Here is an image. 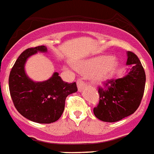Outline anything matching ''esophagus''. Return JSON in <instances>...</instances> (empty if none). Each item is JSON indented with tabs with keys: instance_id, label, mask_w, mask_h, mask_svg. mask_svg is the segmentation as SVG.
Wrapping results in <instances>:
<instances>
[{
	"instance_id": "1",
	"label": "esophagus",
	"mask_w": 154,
	"mask_h": 154,
	"mask_svg": "<svg viewBox=\"0 0 154 154\" xmlns=\"http://www.w3.org/2000/svg\"><path fill=\"white\" fill-rule=\"evenodd\" d=\"M77 85H78L79 91V92H81V91H82V89H83L85 87L86 83H85V82L82 79H79L78 80V82H77Z\"/></svg>"
}]
</instances>
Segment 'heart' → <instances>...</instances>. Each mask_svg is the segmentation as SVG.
Returning <instances> with one entry per match:
<instances>
[{
  "instance_id": "obj_1",
  "label": "heart",
  "mask_w": 154,
  "mask_h": 154,
  "mask_svg": "<svg viewBox=\"0 0 154 154\" xmlns=\"http://www.w3.org/2000/svg\"><path fill=\"white\" fill-rule=\"evenodd\" d=\"M117 62L112 57L99 56L88 59L77 65V68L83 72H91L92 79L96 82L106 81L113 74Z\"/></svg>"
}]
</instances>
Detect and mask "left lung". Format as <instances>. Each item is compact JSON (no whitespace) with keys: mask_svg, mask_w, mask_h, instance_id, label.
I'll use <instances>...</instances> for the list:
<instances>
[{"mask_svg":"<svg viewBox=\"0 0 154 154\" xmlns=\"http://www.w3.org/2000/svg\"><path fill=\"white\" fill-rule=\"evenodd\" d=\"M126 64L131 65L123 78L108 79L98 87L99 101L93 112L99 119L113 123L129 116L140 105L145 89L146 74L137 55L127 52Z\"/></svg>","mask_w":154,"mask_h":154,"instance_id":"8db88e82","label":"left lung"}]
</instances>
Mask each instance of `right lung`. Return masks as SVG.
I'll use <instances>...</instances> for the list:
<instances>
[{
  "instance_id": "right-lung-1",
  "label": "right lung",
  "mask_w": 154,
  "mask_h": 154,
  "mask_svg": "<svg viewBox=\"0 0 154 154\" xmlns=\"http://www.w3.org/2000/svg\"><path fill=\"white\" fill-rule=\"evenodd\" d=\"M38 51H47V48H29L16 60L8 79L11 97L16 109L24 117L38 123H54L63 113L66 97L78 89L75 82H65L58 72L42 82L30 79L24 72V63Z\"/></svg>"
}]
</instances>
